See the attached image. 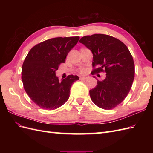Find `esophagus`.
Instances as JSON below:
<instances>
[{"mask_svg": "<svg viewBox=\"0 0 153 153\" xmlns=\"http://www.w3.org/2000/svg\"><path fill=\"white\" fill-rule=\"evenodd\" d=\"M87 78H88V77H87V76H80V80H86V79H87Z\"/></svg>", "mask_w": 153, "mask_h": 153, "instance_id": "obj_1", "label": "esophagus"}]
</instances>
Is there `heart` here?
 Returning a JSON list of instances; mask_svg holds the SVG:
<instances>
[{
    "instance_id": "obj_1",
    "label": "heart",
    "mask_w": 153,
    "mask_h": 153,
    "mask_svg": "<svg viewBox=\"0 0 153 153\" xmlns=\"http://www.w3.org/2000/svg\"><path fill=\"white\" fill-rule=\"evenodd\" d=\"M80 72L81 73H84V72H85V69H84V68H82V69H81L80 70Z\"/></svg>"
}]
</instances>
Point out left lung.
Segmentation results:
<instances>
[{"label":"left lung","instance_id":"left-lung-1","mask_svg":"<svg viewBox=\"0 0 153 153\" xmlns=\"http://www.w3.org/2000/svg\"><path fill=\"white\" fill-rule=\"evenodd\" d=\"M79 42L93 54L92 75L106 73L105 80H97L96 87L89 91L92 102L101 108L113 109L126 98L132 86L135 64L130 52L122 41L106 34L85 36Z\"/></svg>","mask_w":153,"mask_h":153}]
</instances>
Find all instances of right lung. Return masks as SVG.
Returning <instances> with one entry per match:
<instances>
[{"label":"right lung","instance_id":"obj_1","mask_svg":"<svg viewBox=\"0 0 153 153\" xmlns=\"http://www.w3.org/2000/svg\"><path fill=\"white\" fill-rule=\"evenodd\" d=\"M79 36L52 38L37 44L27 54L22 65V80L27 94L40 108L52 110L68 101L72 84L79 80L69 75L59 81L55 71L66 62L67 55Z\"/></svg>","mask_w":153,"mask_h":153}]
</instances>
